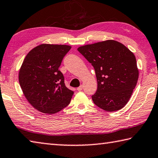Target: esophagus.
I'll return each mask as SVG.
<instances>
[{
    "mask_svg": "<svg viewBox=\"0 0 158 158\" xmlns=\"http://www.w3.org/2000/svg\"><path fill=\"white\" fill-rule=\"evenodd\" d=\"M83 88H84V85H80L79 87H78L77 88V90H78V91H81V90H82V89H83Z\"/></svg>",
    "mask_w": 158,
    "mask_h": 158,
    "instance_id": "esophagus-1",
    "label": "esophagus"
}]
</instances>
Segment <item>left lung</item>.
<instances>
[{
    "mask_svg": "<svg viewBox=\"0 0 158 158\" xmlns=\"http://www.w3.org/2000/svg\"><path fill=\"white\" fill-rule=\"evenodd\" d=\"M78 51L93 65L97 90L94 104L108 112L120 110L127 104L139 77L135 56L113 40L79 47Z\"/></svg>",
    "mask_w": 158,
    "mask_h": 158,
    "instance_id": "left-lung-1",
    "label": "left lung"
}]
</instances>
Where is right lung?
Listing matches in <instances>:
<instances>
[{"label": "right lung", "mask_w": 158, "mask_h": 158, "mask_svg": "<svg viewBox=\"0 0 158 158\" xmlns=\"http://www.w3.org/2000/svg\"><path fill=\"white\" fill-rule=\"evenodd\" d=\"M69 45L42 44L25 56L19 80L25 97L36 110L47 114L61 110L70 104L74 92L65 84L59 70Z\"/></svg>", "instance_id": "obj_1"}]
</instances>
